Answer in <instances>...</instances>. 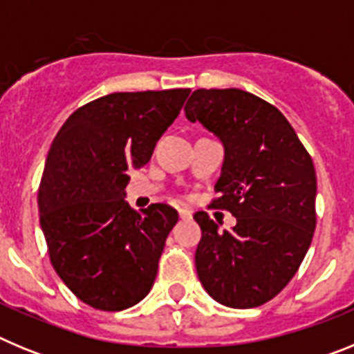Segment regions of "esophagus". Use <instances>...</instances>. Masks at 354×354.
<instances>
[{
  "mask_svg": "<svg viewBox=\"0 0 354 354\" xmlns=\"http://www.w3.org/2000/svg\"><path fill=\"white\" fill-rule=\"evenodd\" d=\"M179 216L180 220H192V211L186 207H179Z\"/></svg>",
  "mask_w": 354,
  "mask_h": 354,
  "instance_id": "obj_1",
  "label": "esophagus"
}]
</instances>
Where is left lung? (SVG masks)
Here are the masks:
<instances>
[{
  "instance_id": "1",
  "label": "left lung",
  "mask_w": 354,
  "mask_h": 354,
  "mask_svg": "<svg viewBox=\"0 0 354 354\" xmlns=\"http://www.w3.org/2000/svg\"><path fill=\"white\" fill-rule=\"evenodd\" d=\"M184 111L223 143L211 205L237 220L221 232L207 212H195L200 282L225 306L264 305L290 282L314 237V162L287 118L245 90H195Z\"/></svg>"
}]
</instances>
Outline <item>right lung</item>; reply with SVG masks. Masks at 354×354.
I'll return each instance as SVG.
<instances>
[{
	"mask_svg": "<svg viewBox=\"0 0 354 354\" xmlns=\"http://www.w3.org/2000/svg\"><path fill=\"white\" fill-rule=\"evenodd\" d=\"M189 92L99 97L77 108L53 140L39 187L40 227L58 277L97 310L129 308L154 283L179 214L167 204L131 209L127 170L149 162Z\"/></svg>",
	"mask_w": 354,
	"mask_h": 354,
	"instance_id": "add662e5",
	"label": "right lung"
}]
</instances>
